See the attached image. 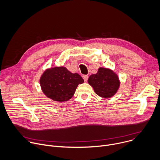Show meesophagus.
I'll return each instance as SVG.
<instances>
[{
  "label": "esophagus",
  "mask_w": 160,
  "mask_h": 160,
  "mask_svg": "<svg viewBox=\"0 0 160 160\" xmlns=\"http://www.w3.org/2000/svg\"><path fill=\"white\" fill-rule=\"evenodd\" d=\"M83 79H84V80L85 82H87L88 79V75H84V76H83Z\"/></svg>",
  "instance_id": "34e87169"
}]
</instances>
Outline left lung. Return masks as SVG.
<instances>
[{"mask_svg": "<svg viewBox=\"0 0 160 160\" xmlns=\"http://www.w3.org/2000/svg\"><path fill=\"white\" fill-rule=\"evenodd\" d=\"M94 92L104 98L112 97L118 91L120 82L118 75L112 69L100 68L97 73L91 75L88 80Z\"/></svg>", "mask_w": 160, "mask_h": 160, "instance_id": "1", "label": "left lung"}]
</instances>
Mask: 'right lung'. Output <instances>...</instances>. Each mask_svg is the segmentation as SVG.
Segmentation results:
<instances>
[{
	"mask_svg": "<svg viewBox=\"0 0 160 160\" xmlns=\"http://www.w3.org/2000/svg\"><path fill=\"white\" fill-rule=\"evenodd\" d=\"M84 79L78 73H72L65 67L47 69L42 74L40 83L42 91L46 97L55 102L69 100L79 84Z\"/></svg>",
	"mask_w": 160,
	"mask_h": 160,
	"instance_id": "obj_1",
	"label": "right lung"
}]
</instances>
